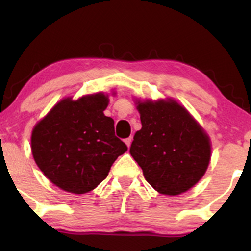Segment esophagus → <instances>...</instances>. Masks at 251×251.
Returning a JSON list of instances; mask_svg holds the SVG:
<instances>
[{
  "label": "esophagus",
  "mask_w": 251,
  "mask_h": 251,
  "mask_svg": "<svg viewBox=\"0 0 251 251\" xmlns=\"http://www.w3.org/2000/svg\"><path fill=\"white\" fill-rule=\"evenodd\" d=\"M125 144H126V145H127V148H129V146H131V144H132V138H131V137L126 138V139H125Z\"/></svg>",
  "instance_id": "34e87169"
}]
</instances>
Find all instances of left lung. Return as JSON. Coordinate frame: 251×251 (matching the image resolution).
<instances>
[{
	"label": "left lung",
	"mask_w": 251,
	"mask_h": 251,
	"mask_svg": "<svg viewBox=\"0 0 251 251\" xmlns=\"http://www.w3.org/2000/svg\"><path fill=\"white\" fill-rule=\"evenodd\" d=\"M142 128L129 153L154 190L176 196L200 181L211 158V143L203 127L176 100H137Z\"/></svg>",
	"instance_id": "8db88e82"
}]
</instances>
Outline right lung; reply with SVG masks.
<instances>
[{"instance_id":"obj_1","label":"right lung","mask_w":251,"mask_h":251,"mask_svg":"<svg viewBox=\"0 0 251 251\" xmlns=\"http://www.w3.org/2000/svg\"><path fill=\"white\" fill-rule=\"evenodd\" d=\"M108 101L102 92L65 98L34 126V160L57 188L75 195L92 191L127 151L114 134V120L103 114Z\"/></svg>"}]
</instances>
